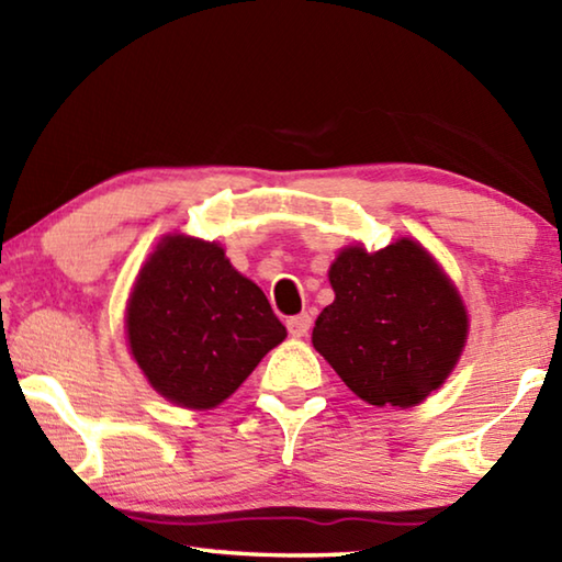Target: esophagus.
Listing matches in <instances>:
<instances>
[{"instance_id":"34e87169","label":"esophagus","mask_w":562,"mask_h":562,"mask_svg":"<svg viewBox=\"0 0 562 562\" xmlns=\"http://www.w3.org/2000/svg\"><path fill=\"white\" fill-rule=\"evenodd\" d=\"M312 327V317L307 312H302V315H294L288 319V329L292 337H307V331Z\"/></svg>"}]
</instances>
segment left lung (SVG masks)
<instances>
[{
    "mask_svg": "<svg viewBox=\"0 0 562 562\" xmlns=\"http://www.w3.org/2000/svg\"><path fill=\"white\" fill-rule=\"evenodd\" d=\"M335 302L312 345L351 392L374 406H414L461 357L469 317L422 245L396 240L374 255L347 247L329 268Z\"/></svg>",
    "mask_w": 562,
    "mask_h": 562,
    "instance_id": "left-lung-1",
    "label": "left lung"
}]
</instances>
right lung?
I'll return each instance as SVG.
<instances>
[{"label": "right lung", "mask_w": 562, "mask_h": 562, "mask_svg": "<svg viewBox=\"0 0 562 562\" xmlns=\"http://www.w3.org/2000/svg\"><path fill=\"white\" fill-rule=\"evenodd\" d=\"M131 355L168 402L213 408L288 337L265 292L243 278L223 247L168 235L128 300Z\"/></svg>", "instance_id": "obj_1"}]
</instances>
